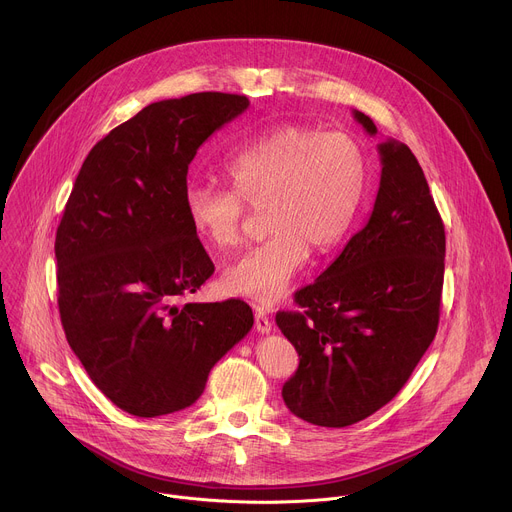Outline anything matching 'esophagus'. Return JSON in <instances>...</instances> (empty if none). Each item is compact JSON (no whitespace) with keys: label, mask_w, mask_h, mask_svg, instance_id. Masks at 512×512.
<instances>
[{"label":"esophagus","mask_w":512,"mask_h":512,"mask_svg":"<svg viewBox=\"0 0 512 512\" xmlns=\"http://www.w3.org/2000/svg\"><path fill=\"white\" fill-rule=\"evenodd\" d=\"M271 326H273L271 318L263 310H257L255 312V328H257V332L259 334H267V332H271Z\"/></svg>","instance_id":"esophagus-1"}]
</instances>
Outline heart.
<instances>
[{
    "mask_svg": "<svg viewBox=\"0 0 512 512\" xmlns=\"http://www.w3.org/2000/svg\"><path fill=\"white\" fill-rule=\"evenodd\" d=\"M233 190L192 182L184 190L190 227L214 251L241 239L247 206L265 208L269 237L223 273L233 296L269 308L279 302L310 257L328 251L356 221L367 192V158L344 131L287 123L241 143L225 162Z\"/></svg>",
    "mask_w": 512,
    "mask_h": 512,
    "instance_id": "heart-1",
    "label": "heart"
}]
</instances>
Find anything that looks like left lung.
Wrapping results in <instances>:
<instances>
[{
    "mask_svg": "<svg viewBox=\"0 0 512 512\" xmlns=\"http://www.w3.org/2000/svg\"><path fill=\"white\" fill-rule=\"evenodd\" d=\"M369 135L377 125L354 111ZM381 184L369 223L298 289L302 312L275 322L300 367L283 389L287 409L322 427H346L387 405L409 381L440 324L446 233L417 158L379 143Z\"/></svg>",
    "mask_w": 512,
    "mask_h": 512,
    "instance_id": "obj_1",
    "label": "left lung"
}]
</instances>
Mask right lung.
Returning <instances> with one entry per match:
<instances>
[{"label":"right lung","instance_id":"add662e5","mask_svg":"<svg viewBox=\"0 0 512 512\" xmlns=\"http://www.w3.org/2000/svg\"><path fill=\"white\" fill-rule=\"evenodd\" d=\"M249 107L192 93L143 107L89 152L56 231L58 310L91 381L119 409L190 407L253 328L243 300L180 304L214 273L184 210L200 145Z\"/></svg>","mask_w":512,"mask_h":512}]
</instances>
